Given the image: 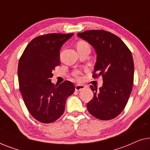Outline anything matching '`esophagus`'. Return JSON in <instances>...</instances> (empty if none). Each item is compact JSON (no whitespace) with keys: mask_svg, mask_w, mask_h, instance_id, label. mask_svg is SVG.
Returning a JSON list of instances; mask_svg holds the SVG:
<instances>
[{"mask_svg":"<svg viewBox=\"0 0 150 150\" xmlns=\"http://www.w3.org/2000/svg\"><path fill=\"white\" fill-rule=\"evenodd\" d=\"M85 87L84 85H76V87H75V90H76V91H81V90L85 89Z\"/></svg>","mask_w":150,"mask_h":150,"instance_id":"34e87169","label":"esophagus"}]
</instances>
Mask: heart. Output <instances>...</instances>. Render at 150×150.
I'll list each match as a JSON object with an SVG mask.
<instances>
[{"label":"heart","instance_id":"1","mask_svg":"<svg viewBox=\"0 0 150 150\" xmlns=\"http://www.w3.org/2000/svg\"><path fill=\"white\" fill-rule=\"evenodd\" d=\"M77 48L78 49H80V48H89V46L87 42H80L78 43V44H77ZM79 74L80 73L79 72V71H76V72L74 73V76L76 77L79 78Z\"/></svg>","mask_w":150,"mask_h":150}]
</instances>
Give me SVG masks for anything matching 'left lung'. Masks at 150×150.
I'll return each instance as SVG.
<instances>
[{
	"mask_svg": "<svg viewBox=\"0 0 150 150\" xmlns=\"http://www.w3.org/2000/svg\"><path fill=\"white\" fill-rule=\"evenodd\" d=\"M91 44L96 53L93 77L102 76L103 85L90 87L93 98L87 104L89 113L101 120H112L126 106L134 81L132 53L115 35L103 30H91L77 34Z\"/></svg>",
	"mask_w": 150,
	"mask_h": 150,
	"instance_id": "left-lung-1",
	"label": "left lung"
}]
</instances>
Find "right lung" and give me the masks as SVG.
Instances as JSON below:
<instances>
[{"mask_svg": "<svg viewBox=\"0 0 150 150\" xmlns=\"http://www.w3.org/2000/svg\"><path fill=\"white\" fill-rule=\"evenodd\" d=\"M74 33H51L34 38L26 47L18 63L20 91L30 115L49 124L64 112L67 98L74 92V85L66 81L55 85L52 71L60 64V50Z\"/></svg>", "mask_w": 150, "mask_h": 150, "instance_id": "add662e5", "label": "right lung"}]
</instances>
